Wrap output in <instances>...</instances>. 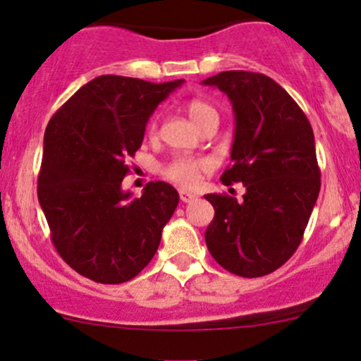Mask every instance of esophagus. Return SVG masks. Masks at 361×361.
<instances>
[{
	"mask_svg": "<svg viewBox=\"0 0 361 361\" xmlns=\"http://www.w3.org/2000/svg\"><path fill=\"white\" fill-rule=\"evenodd\" d=\"M195 195L192 194V192H187V190H180V201L181 202H190L194 201Z\"/></svg>",
	"mask_w": 361,
	"mask_h": 361,
	"instance_id": "1",
	"label": "esophagus"
}]
</instances>
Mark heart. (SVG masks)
I'll list each match as a JSON object with an SVG mask.
<instances>
[{"label":"heart","instance_id":"1","mask_svg":"<svg viewBox=\"0 0 361 361\" xmlns=\"http://www.w3.org/2000/svg\"><path fill=\"white\" fill-rule=\"evenodd\" d=\"M187 113L192 118V122L197 127L206 123L207 120H218V111L213 104L202 99H192L187 103ZM150 134H155L157 130V120H152L148 127ZM207 169V162L202 159L195 157H174L171 162L164 167V176L173 183L180 187L192 188L199 183L202 173Z\"/></svg>","mask_w":361,"mask_h":361}]
</instances>
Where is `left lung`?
<instances>
[{
    "label": "left lung",
    "instance_id": "obj_1",
    "mask_svg": "<svg viewBox=\"0 0 361 361\" xmlns=\"http://www.w3.org/2000/svg\"><path fill=\"white\" fill-rule=\"evenodd\" d=\"M231 99L235 115L232 164L220 180L243 183V201L207 194L211 257L243 278H260L297 251L322 187L314 134L305 113L262 73L221 71L204 80Z\"/></svg>",
    "mask_w": 361,
    "mask_h": 361
}]
</instances>
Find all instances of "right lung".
Here are the masks:
<instances>
[{"label":"right lung","mask_w":361,"mask_h":361,"mask_svg":"<svg viewBox=\"0 0 361 361\" xmlns=\"http://www.w3.org/2000/svg\"><path fill=\"white\" fill-rule=\"evenodd\" d=\"M183 80L152 83L103 75L76 90L50 118L38 201L57 253L103 285L136 278L154 258L180 195L150 181L143 195L122 190L148 118Z\"/></svg>","instance_id":"1"}]
</instances>
